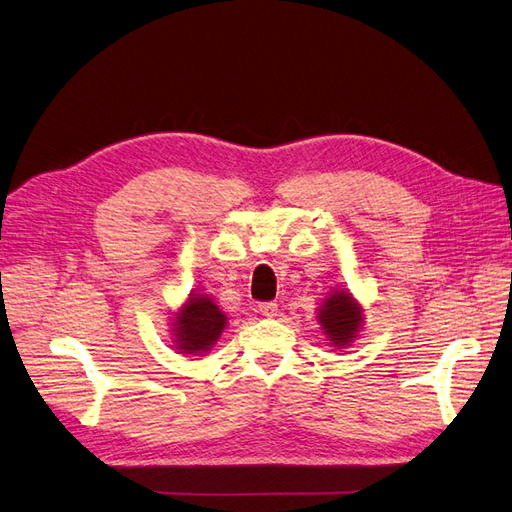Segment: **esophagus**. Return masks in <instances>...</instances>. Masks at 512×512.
<instances>
[{
  "instance_id": "34e87169",
  "label": "esophagus",
  "mask_w": 512,
  "mask_h": 512,
  "mask_svg": "<svg viewBox=\"0 0 512 512\" xmlns=\"http://www.w3.org/2000/svg\"><path fill=\"white\" fill-rule=\"evenodd\" d=\"M258 311H260L264 317H275V315H277V303H275V301L260 303V305H258Z\"/></svg>"
}]
</instances>
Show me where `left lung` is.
<instances>
[{"mask_svg":"<svg viewBox=\"0 0 512 512\" xmlns=\"http://www.w3.org/2000/svg\"><path fill=\"white\" fill-rule=\"evenodd\" d=\"M320 324L332 345L343 347L354 341L362 322V309L347 292H334L320 309Z\"/></svg>","mask_w":512,"mask_h":512,"instance_id":"8db88e82","label":"left lung"}]
</instances>
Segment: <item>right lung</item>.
<instances>
[{
	"label": "right lung",
	"instance_id": "right-lung-1",
	"mask_svg": "<svg viewBox=\"0 0 512 512\" xmlns=\"http://www.w3.org/2000/svg\"><path fill=\"white\" fill-rule=\"evenodd\" d=\"M226 315L207 296H192L175 320V343L184 354H201L218 341Z\"/></svg>",
	"mask_w": 512,
	"mask_h": 512
}]
</instances>
